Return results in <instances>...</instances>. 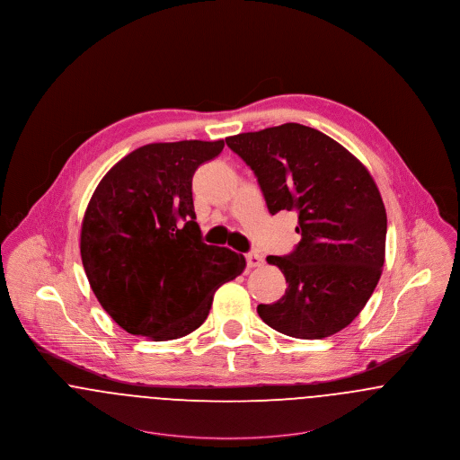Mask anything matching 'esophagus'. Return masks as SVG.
Here are the masks:
<instances>
[{"label":"esophagus","instance_id":"esophagus-1","mask_svg":"<svg viewBox=\"0 0 460 460\" xmlns=\"http://www.w3.org/2000/svg\"><path fill=\"white\" fill-rule=\"evenodd\" d=\"M244 259H246V266L252 270V268H259V266H262V257L257 253V252H248L246 255H244Z\"/></svg>","mask_w":460,"mask_h":460}]
</instances>
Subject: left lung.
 I'll return each instance as SVG.
<instances>
[{
  "label": "left lung",
  "instance_id": "8db88e82",
  "mask_svg": "<svg viewBox=\"0 0 460 460\" xmlns=\"http://www.w3.org/2000/svg\"><path fill=\"white\" fill-rule=\"evenodd\" d=\"M255 173L270 214L296 212L300 242L268 264L285 274V296L259 304L262 322L296 339L346 328L377 287L387 217L370 172L333 138L285 123L226 138Z\"/></svg>",
  "mask_w": 460,
  "mask_h": 460
}]
</instances>
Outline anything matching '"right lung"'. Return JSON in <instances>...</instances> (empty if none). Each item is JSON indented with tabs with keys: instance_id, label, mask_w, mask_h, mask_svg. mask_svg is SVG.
Returning <instances> with one entry per match:
<instances>
[{
	"instance_id": "right-lung-1",
	"label": "right lung",
	"mask_w": 460,
	"mask_h": 460,
	"mask_svg": "<svg viewBox=\"0 0 460 460\" xmlns=\"http://www.w3.org/2000/svg\"><path fill=\"white\" fill-rule=\"evenodd\" d=\"M224 140L142 146L116 163L86 207L83 268L109 316L132 335L184 337L207 320L217 288L243 272L244 257L203 243L192 175Z\"/></svg>"
}]
</instances>
